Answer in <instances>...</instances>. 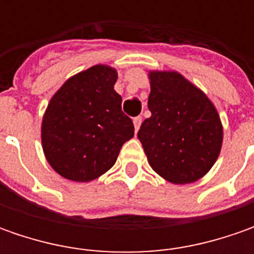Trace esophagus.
Wrapping results in <instances>:
<instances>
[{
  "label": "esophagus",
  "mask_w": 254,
  "mask_h": 254,
  "mask_svg": "<svg viewBox=\"0 0 254 254\" xmlns=\"http://www.w3.org/2000/svg\"><path fill=\"white\" fill-rule=\"evenodd\" d=\"M141 122H142L141 117H135V119L132 120V123H134V130H135V132L138 131V128H140V126H141Z\"/></svg>",
  "instance_id": "obj_1"
}]
</instances>
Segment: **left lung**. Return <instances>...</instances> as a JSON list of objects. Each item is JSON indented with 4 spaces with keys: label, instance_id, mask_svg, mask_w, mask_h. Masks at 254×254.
I'll list each match as a JSON object with an SVG mask.
<instances>
[{
    "label": "left lung",
    "instance_id": "8db88e82",
    "mask_svg": "<svg viewBox=\"0 0 254 254\" xmlns=\"http://www.w3.org/2000/svg\"><path fill=\"white\" fill-rule=\"evenodd\" d=\"M151 92L138 130L151 168L164 180L185 185L205 177L219 157L223 127L209 97L175 70H150Z\"/></svg>",
    "mask_w": 254,
    "mask_h": 254
}]
</instances>
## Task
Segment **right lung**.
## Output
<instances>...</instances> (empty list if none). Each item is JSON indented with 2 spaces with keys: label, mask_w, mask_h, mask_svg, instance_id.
<instances>
[{
  "label": "right lung",
  "mask_w": 254,
  "mask_h": 254,
  "mask_svg": "<svg viewBox=\"0 0 254 254\" xmlns=\"http://www.w3.org/2000/svg\"><path fill=\"white\" fill-rule=\"evenodd\" d=\"M117 70L94 64L73 74L52 96L41 126L42 148L61 177L90 182L116 164L123 144L134 137L130 117L114 90Z\"/></svg>",
  "instance_id": "add662e5"
}]
</instances>
